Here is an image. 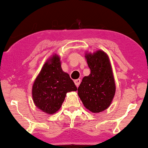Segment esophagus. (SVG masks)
<instances>
[{"instance_id": "esophagus-1", "label": "esophagus", "mask_w": 148, "mask_h": 148, "mask_svg": "<svg viewBox=\"0 0 148 148\" xmlns=\"http://www.w3.org/2000/svg\"><path fill=\"white\" fill-rule=\"evenodd\" d=\"M74 83L75 84V86H77V87H78L79 85H80V79H76V80H74Z\"/></svg>"}]
</instances>
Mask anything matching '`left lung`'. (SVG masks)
<instances>
[{
    "label": "left lung",
    "mask_w": 148,
    "mask_h": 148,
    "mask_svg": "<svg viewBox=\"0 0 148 148\" xmlns=\"http://www.w3.org/2000/svg\"><path fill=\"white\" fill-rule=\"evenodd\" d=\"M85 58L90 73L83 78L77 94L88 110L99 113L109 108L116 92L112 65L103 50L86 52Z\"/></svg>",
    "instance_id": "left-lung-1"
}]
</instances>
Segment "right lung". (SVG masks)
<instances>
[{"label":"right lung","instance_id":"1","mask_svg":"<svg viewBox=\"0 0 148 148\" xmlns=\"http://www.w3.org/2000/svg\"><path fill=\"white\" fill-rule=\"evenodd\" d=\"M77 87L61 68L60 58L54 54L45 62L32 86L35 106L48 114H54L62 106L66 93L76 91Z\"/></svg>","mask_w":148,"mask_h":148}]
</instances>
